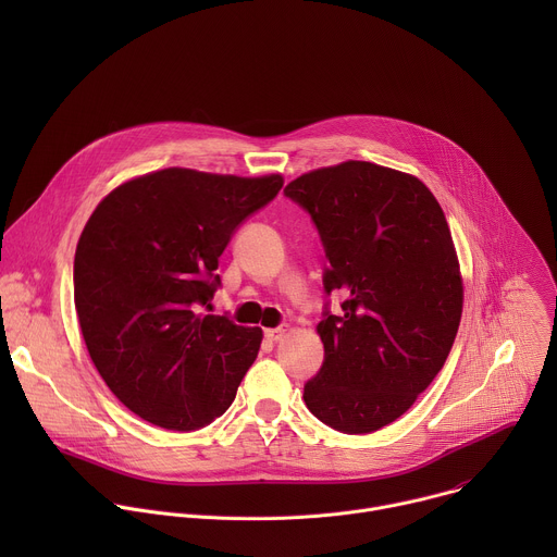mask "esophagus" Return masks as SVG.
Segmentation results:
<instances>
[{"label": "esophagus", "mask_w": 557, "mask_h": 557, "mask_svg": "<svg viewBox=\"0 0 557 557\" xmlns=\"http://www.w3.org/2000/svg\"><path fill=\"white\" fill-rule=\"evenodd\" d=\"M284 335H286V329H267V331H264V337H267L269 342H280Z\"/></svg>", "instance_id": "esophagus-1"}]
</instances>
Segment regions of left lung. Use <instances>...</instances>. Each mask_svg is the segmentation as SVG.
I'll list each match as a JSON object with an SVG mask.
<instances>
[{"label": "left lung", "instance_id": "obj_1", "mask_svg": "<svg viewBox=\"0 0 557 557\" xmlns=\"http://www.w3.org/2000/svg\"><path fill=\"white\" fill-rule=\"evenodd\" d=\"M284 194L322 235L324 288L342 314L317 324L324 366L306 408L346 434L406 414L443 368L462 314V277L445 213L412 174L366 161L312 170Z\"/></svg>", "mask_w": 557, "mask_h": 557}]
</instances>
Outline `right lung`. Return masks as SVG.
I'll return each mask as SVG.
<instances>
[{"label": "right lung", "mask_w": 557, "mask_h": 557, "mask_svg": "<svg viewBox=\"0 0 557 557\" xmlns=\"http://www.w3.org/2000/svg\"><path fill=\"white\" fill-rule=\"evenodd\" d=\"M168 168L112 189L74 253V306L90 359L116 399L165 430L205 428L235 399L262 329L200 312L235 226L282 189Z\"/></svg>", "instance_id": "right-lung-1"}]
</instances>
